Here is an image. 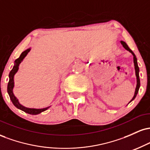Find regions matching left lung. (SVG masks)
Returning a JSON list of instances; mask_svg holds the SVG:
<instances>
[{"instance_id": "obj_1", "label": "left lung", "mask_w": 150, "mask_h": 150, "mask_svg": "<svg viewBox=\"0 0 150 150\" xmlns=\"http://www.w3.org/2000/svg\"><path fill=\"white\" fill-rule=\"evenodd\" d=\"M120 43H121V44L123 45V47L125 48V49L127 50V51H128L129 52H130L132 54V56H133V62H134V66H135V75H136V79H137V85H136V88H135V94H134V96L133 97H132V99L130 100V102H131L132 100H134L135 99V98L136 97V96H137V93H138V91H139V88H140V77H139V67H138V65H137V58H136L135 53L132 51V50L130 49V48L128 47V46L127 45L126 43L125 42H123V41H120ZM129 102V103H130Z\"/></svg>"}]
</instances>
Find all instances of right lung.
I'll use <instances>...</instances> for the list:
<instances>
[{
	"label": "right lung",
	"instance_id": "right-lung-1",
	"mask_svg": "<svg viewBox=\"0 0 150 150\" xmlns=\"http://www.w3.org/2000/svg\"><path fill=\"white\" fill-rule=\"evenodd\" d=\"M30 50H31L30 48V49L25 50V51H23V52L21 53L20 57L15 61L14 66H13V69L11 70V71H10L9 73V82H8V93L10 96V100L12 101V102H13V104H14L15 107L19 108V109L22 110V111H25V113H29V114L37 115L39 114V113H41L42 112H43V111L47 110L50 106H48V107L43 108H32L25 107V106H22V104H20L18 99H17V97H15L14 94H13V88H14V84H15L14 76L15 74H16L17 72L18 71L20 64L21 63V62L23 61L24 58L26 57V56L28 54V53L30 52Z\"/></svg>",
	"mask_w": 150,
	"mask_h": 150
}]
</instances>
